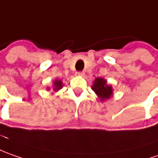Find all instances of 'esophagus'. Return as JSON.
Masks as SVG:
<instances>
[{
    "label": "esophagus",
    "mask_w": 158,
    "mask_h": 158,
    "mask_svg": "<svg viewBox=\"0 0 158 158\" xmlns=\"http://www.w3.org/2000/svg\"><path fill=\"white\" fill-rule=\"evenodd\" d=\"M76 75H78V76H84L85 73L84 72H77Z\"/></svg>",
    "instance_id": "1"
}]
</instances>
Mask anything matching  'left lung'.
<instances>
[{
	"mask_svg": "<svg viewBox=\"0 0 158 158\" xmlns=\"http://www.w3.org/2000/svg\"><path fill=\"white\" fill-rule=\"evenodd\" d=\"M92 89L94 91L101 101L108 100L113 95V88L112 85H107L106 79L102 78H96L94 79V85H92Z\"/></svg>",
	"mask_w": 158,
	"mask_h": 158,
	"instance_id": "8db88e82",
	"label": "left lung"
}]
</instances>
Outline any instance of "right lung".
<instances>
[{
    "mask_svg": "<svg viewBox=\"0 0 158 158\" xmlns=\"http://www.w3.org/2000/svg\"><path fill=\"white\" fill-rule=\"evenodd\" d=\"M63 87V82L60 79H56L54 82H53V91L54 92H57L59 89H61ZM48 90H50V88H48Z\"/></svg>",
    "mask_w": 158,
    "mask_h": 158,
    "instance_id": "1",
    "label": "right lung"
}]
</instances>
